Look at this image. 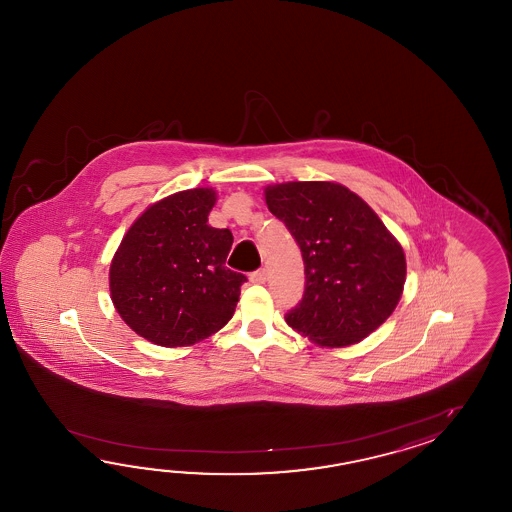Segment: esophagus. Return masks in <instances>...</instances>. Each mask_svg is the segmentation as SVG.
<instances>
[{"instance_id":"34e87169","label":"esophagus","mask_w":512,"mask_h":512,"mask_svg":"<svg viewBox=\"0 0 512 512\" xmlns=\"http://www.w3.org/2000/svg\"><path fill=\"white\" fill-rule=\"evenodd\" d=\"M265 280H267V271H265V269H258V271L252 272V283H265Z\"/></svg>"}]
</instances>
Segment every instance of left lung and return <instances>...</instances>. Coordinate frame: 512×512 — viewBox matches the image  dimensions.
Wrapping results in <instances>:
<instances>
[{
  "label": "left lung",
  "mask_w": 512,
  "mask_h": 512,
  "mask_svg": "<svg viewBox=\"0 0 512 512\" xmlns=\"http://www.w3.org/2000/svg\"><path fill=\"white\" fill-rule=\"evenodd\" d=\"M265 201L304 258V296L285 322L326 348L357 344L384 324L401 300L406 258L370 205L329 181L267 186Z\"/></svg>",
  "instance_id": "8db88e82"
}]
</instances>
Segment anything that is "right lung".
Wrapping results in <instances>:
<instances>
[{"instance_id": "add662e5", "label": "right lung", "mask_w": 512, "mask_h": 512, "mask_svg": "<svg viewBox=\"0 0 512 512\" xmlns=\"http://www.w3.org/2000/svg\"><path fill=\"white\" fill-rule=\"evenodd\" d=\"M216 190L192 188L146 208L120 241L109 291L128 326L164 348L192 346L229 322L247 276L230 271L229 229L208 225Z\"/></svg>"}]
</instances>
